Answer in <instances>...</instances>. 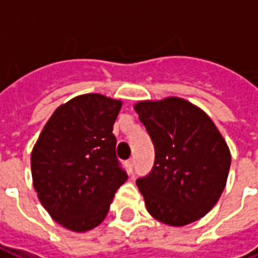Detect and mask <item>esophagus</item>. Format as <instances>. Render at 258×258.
<instances>
[{
  "instance_id": "obj_1",
  "label": "esophagus",
  "mask_w": 258,
  "mask_h": 258,
  "mask_svg": "<svg viewBox=\"0 0 258 258\" xmlns=\"http://www.w3.org/2000/svg\"><path fill=\"white\" fill-rule=\"evenodd\" d=\"M125 167L128 170V173H133V168H134V159H130L125 162Z\"/></svg>"
}]
</instances>
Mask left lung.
Masks as SVG:
<instances>
[{
  "label": "left lung",
  "instance_id": "8db88e82",
  "mask_svg": "<svg viewBox=\"0 0 258 258\" xmlns=\"http://www.w3.org/2000/svg\"><path fill=\"white\" fill-rule=\"evenodd\" d=\"M155 145L152 173L137 181L148 213L170 227L200 220L227 185L231 152L216 124L178 96L134 103Z\"/></svg>",
  "mask_w": 258,
  "mask_h": 258
}]
</instances>
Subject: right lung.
Instances as JSON below:
<instances>
[{
	"label": "right lung",
	"instance_id": "right-lung-1",
	"mask_svg": "<svg viewBox=\"0 0 258 258\" xmlns=\"http://www.w3.org/2000/svg\"><path fill=\"white\" fill-rule=\"evenodd\" d=\"M123 102L102 94L74 96L56 107L31 151L38 200L59 225L87 232L105 218L127 174L112 134Z\"/></svg>",
	"mask_w": 258,
	"mask_h": 258
}]
</instances>
